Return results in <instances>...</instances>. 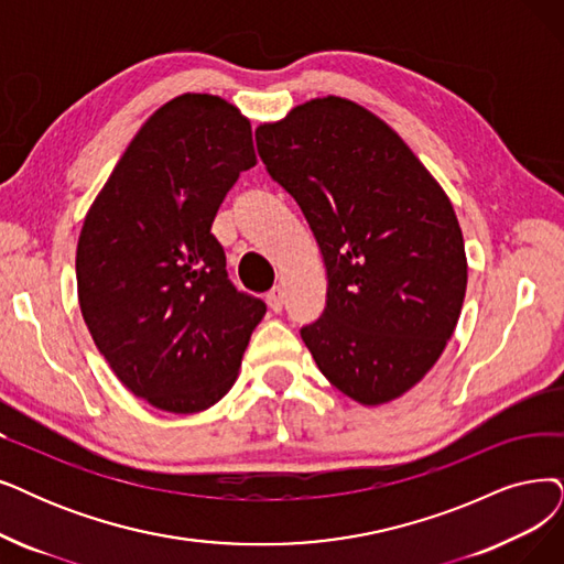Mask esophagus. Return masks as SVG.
I'll return each mask as SVG.
<instances>
[{"mask_svg":"<svg viewBox=\"0 0 564 564\" xmlns=\"http://www.w3.org/2000/svg\"><path fill=\"white\" fill-rule=\"evenodd\" d=\"M265 301H268V307H270V310H273V312H282V307H284V291H282L280 286H273V289L268 291Z\"/></svg>","mask_w":564,"mask_h":564,"instance_id":"obj_1","label":"esophagus"}]
</instances>
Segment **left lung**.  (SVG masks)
Instances as JSON below:
<instances>
[{"instance_id":"left-lung-1","label":"left lung","mask_w":564,"mask_h":564,"mask_svg":"<svg viewBox=\"0 0 564 564\" xmlns=\"http://www.w3.org/2000/svg\"><path fill=\"white\" fill-rule=\"evenodd\" d=\"M254 139L324 254L326 310L301 328L312 358L360 404L410 391L454 335L465 299L452 200L389 124L340 97L307 101Z\"/></svg>"}]
</instances>
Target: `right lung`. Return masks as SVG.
<instances>
[{"label":"right lung","instance_id":"right-lung-1","mask_svg":"<svg viewBox=\"0 0 564 564\" xmlns=\"http://www.w3.org/2000/svg\"><path fill=\"white\" fill-rule=\"evenodd\" d=\"M254 164L250 120L236 106L183 95L141 127L85 217L83 319L122 384L160 410L194 414L227 395L265 314L234 286L210 234Z\"/></svg>","mask_w":564,"mask_h":564}]
</instances>
